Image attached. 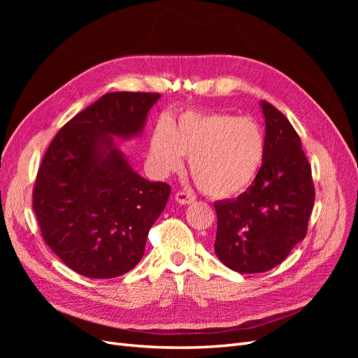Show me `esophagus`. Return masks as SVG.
Listing matches in <instances>:
<instances>
[{
    "label": "esophagus",
    "mask_w": 358,
    "mask_h": 358,
    "mask_svg": "<svg viewBox=\"0 0 358 358\" xmlns=\"http://www.w3.org/2000/svg\"><path fill=\"white\" fill-rule=\"evenodd\" d=\"M175 199L179 204H191V203H194V200H196V197H194L192 194L188 191H178Z\"/></svg>",
    "instance_id": "1"
}]
</instances>
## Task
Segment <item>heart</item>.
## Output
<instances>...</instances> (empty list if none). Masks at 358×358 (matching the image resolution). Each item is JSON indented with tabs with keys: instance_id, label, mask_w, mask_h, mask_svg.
<instances>
[{
	"instance_id": "b5f03b06",
	"label": "heart",
	"mask_w": 358,
	"mask_h": 358,
	"mask_svg": "<svg viewBox=\"0 0 358 358\" xmlns=\"http://www.w3.org/2000/svg\"><path fill=\"white\" fill-rule=\"evenodd\" d=\"M264 155L263 127L233 113H182L159 122L150 140V161L158 173L180 170L183 157H189L194 182L212 199H230L251 187Z\"/></svg>"
}]
</instances>
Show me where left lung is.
<instances>
[{
    "mask_svg": "<svg viewBox=\"0 0 358 358\" xmlns=\"http://www.w3.org/2000/svg\"><path fill=\"white\" fill-rule=\"evenodd\" d=\"M266 155L237 199L215 203V254L234 272L262 273L280 264L305 239L315 201L312 170L300 137L275 106L262 101Z\"/></svg>",
    "mask_w": 358,
    "mask_h": 358,
    "instance_id": "8db88e82",
    "label": "left lung"
}]
</instances>
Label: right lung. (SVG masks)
Wrapping results in <instances>:
<instances>
[{
	"mask_svg": "<svg viewBox=\"0 0 358 358\" xmlns=\"http://www.w3.org/2000/svg\"><path fill=\"white\" fill-rule=\"evenodd\" d=\"M159 94L109 92L53 137L40 164L34 208L43 239L64 264L92 279L129 272L170 196L128 164L113 136L142 133Z\"/></svg>",
	"mask_w": 358,
	"mask_h": 358,
	"instance_id": "1",
	"label": "right lung"
}]
</instances>
